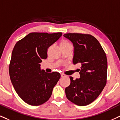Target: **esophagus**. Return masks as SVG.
I'll use <instances>...</instances> for the list:
<instances>
[{
	"instance_id": "esophagus-1",
	"label": "esophagus",
	"mask_w": 120,
	"mask_h": 120,
	"mask_svg": "<svg viewBox=\"0 0 120 120\" xmlns=\"http://www.w3.org/2000/svg\"><path fill=\"white\" fill-rule=\"evenodd\" d=\"M60 76H61L62 77H63L65 76V75L64 73H60Z\"/></svg>"
}]
</instances>
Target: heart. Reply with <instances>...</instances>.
Segmentation results:
<instances>
[{"label":"heart","mask_w":120,"mask_h":120,"mask_svg":"<svg viewBox=\"0 0 120 120\" xmlns=\"http://www.w3.org/2000/svg\"><path fill=\"white\" fill-rule=\"evenodd\" d=\"M69 44H71L69 43L68 42L67 40H66V39H62L61 41H60V47H63V46H66V45H69Z\"/></svg>","instance_id":"b5f03b06"}]
</instances>
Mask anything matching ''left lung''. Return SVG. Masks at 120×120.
Instances as JSON below:
<instances>
[{"label":"left lung","mask_w":120,"mask_h":120,"mask_svg":"<svg viewBox=\"0 0 120 120\" xmlns=\"http://www.w3.org/2000/svg\"><path fill=\"white\" fill-rule=\"evenodd\" d=\"M74 46L73 63L79 64L80 78L69 77L70 85L65 89L68 100L78 106L94 102L107 82V60L106 53L96 38L90 34L67 33L63 35Z\"/></svg>","instance_id":"left-lung-1"}]
</instances>
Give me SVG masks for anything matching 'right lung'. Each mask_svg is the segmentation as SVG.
I'll use <instances>...</instances> for the list:
<instances>
[{
	"instance_id": "right-lung-1",
	"label": "right lung",
	"mask_w": 120,
	"mask_h": 120,
	"mask_svg": "<svg viewBox=\"0 0 120 120\" xmlns=\"http://www.w3.org/2000/svg\"><path fill=\"white\" fill-rule=\"evenodd\" d=\"M62 35L33 32L18 41L11 53L9 71L17 94L28 104L39 106L51 97L60 77L57 72L47 73L40 63L47 58V50Z\"/></svg>"
}]
</instances>
